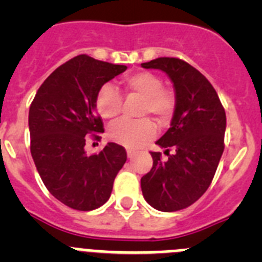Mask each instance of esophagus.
Returning <instances> with one entry per match:
<instances>
[{
    "label": "esophagus",
    "instance_id": "obj_1",
    "mask_svg": "<svg viewBox=\"0 0 262 262\" xmlns=\"http://www.w3.org/2000/svg\"><path fill=\"white\" fill-rule=\"evenodd\" d=\"M127 156H128V159H133L135 156V152L131 151V149H127Z\"/></svg>",
    "mask_w": 262,
    "mask_h": 262
}]
</instances>
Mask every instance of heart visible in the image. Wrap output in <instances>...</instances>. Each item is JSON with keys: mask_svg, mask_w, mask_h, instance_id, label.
Wrapping results in <instances>:
<instances>
[{"mask_svg": "<svg viewBox=\"0 0 262 262\" xmlns=\"http://www.w3.org/2000/svg\"><path fill=\"white\" fill-rule=\"evenodd\" d=\"M126 94L143 97L140 115L152 114L160 123L170 120L176 108L173 92L164 88L160 76L148 71L136 72L122 81ZM96 107L99 115L106 119L118 117L123 107V97L111 84L99 88L96 96ZM108 138L127 148H139L156 135V126L149 118L120 119L108 127Z\"/></svg>", "mask_w": 262, "mask_h": 262, "instance_id": "obj_1", "label": "heart"}]
</instances>
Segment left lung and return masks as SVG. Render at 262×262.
Listing matches in <instances>:
<instances>
[{
    "label": "left lung",
    "instance_id": "1",
    "mask_svg": "<svg viewBox=\"0 0 262 262\" xmlns=\"http://www.w3.org/2000/svg\"><path fill=\"white\" fill-rule=\"evenodd\" d=\"M143 68L165 72L176 90V108L169 129L151 152L152 169L142 177L144 200L154 209H186L209 189L224 151L226 111L210 81L177 57H159Z\"/></svg>",
    "mask_w": 262,
    "mask_h": 262
}]
</instances>
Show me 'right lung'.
<instances>
[{
  "instance_id": "right-lung-1",
  "label": "right lung",
  "mask_w": 262,
  "mask_h": 262,
  "mask_svg": "<svg viewBox=\"0 0 262 262\" xmlns=\"http://www.w3.org/2000/svg\"><path fill=\"white\" fill-rule=\"evenodd\" d=\"M126 66L78 55L46 78L29 111L30 151L47 190L71 209L90 211L110 198L127 160L126 149L107 143L88 155V139L99 140L102 119L96 113L99 88L123 73Z\"/></svg>"
}]
</instances>
